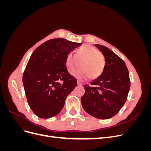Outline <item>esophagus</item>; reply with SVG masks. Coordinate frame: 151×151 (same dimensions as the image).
I'll return each instance as SVG.
<instances>
[{
    "mask_svg": "<svg viewBox=\"0 0 151 151\" xmlns=\"http://www.w3.org/2000/svg\"><path fill=\"white\" fill-rule=\"evenodd\" d=\"M77 85H78V86H83V83H81V82L80 81H77Z\"/></svg>",
    "mask_w": 151,
    "mask_h": 151,
    "instance_id": "obj_1",
    "label": "esophagus"
}]
</instances>
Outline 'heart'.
<instances>
[{"label": "heart", "mask_w": 151, "mask_h": 151, "mask_svg": "<svg viewBox=\"0 0 151 151\" xmlns=\"http://www.w3.org/2000/svg\"><path fill=\"white\" fill-rule=\"evenodd\" d=\"M81 68L73 73L79 79H95L101 75L105 67V58L98 50L90 45H85L77 49L75 55L72 52L65 57V65L68 72L72 73L79 67Z\"/></svg>", "instance_id": "heart-1"}]
</instances>
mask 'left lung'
Wrapping results in <instances>:
<instances>
[{"mask_svg":"<svg viewBox=\"0 0 151 151\" xmlns=\"http://www.w3.org/2000/svg\"><path fill=\"white\" fill-rule=\"evenodd\" d=\"M105 58L101 75L84 86L81 101L89 115L99 119H108L119 112L127 99L130 88L129 73L125 63L111 50L95 45Z\"/></svg>","mask_w":151,"mask_h":151,"instance_id":"obj_1","label":"left lung"}]
</instances>
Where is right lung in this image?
I'll list each match as a JSON object with an SVG mask.
<instances>
[{
    "mask_svg": "<svg viewBox=\"0 0 151 151\" xmlns=\"http://www.w3.org/2000/svg\"><path fill=\"white\" fill-rule=\"evenodd\" d=\"M82 43L63 38L45 42L32 53L22 76L28 104L36 116L57 115L65 99L77 86V80L65 65V57Z\"/></svg>",
    "mask_w": 151,
    "mask_h": 151,
    "instance_id": "obj_1",
    "label": "right lung"
}]
</instances>
